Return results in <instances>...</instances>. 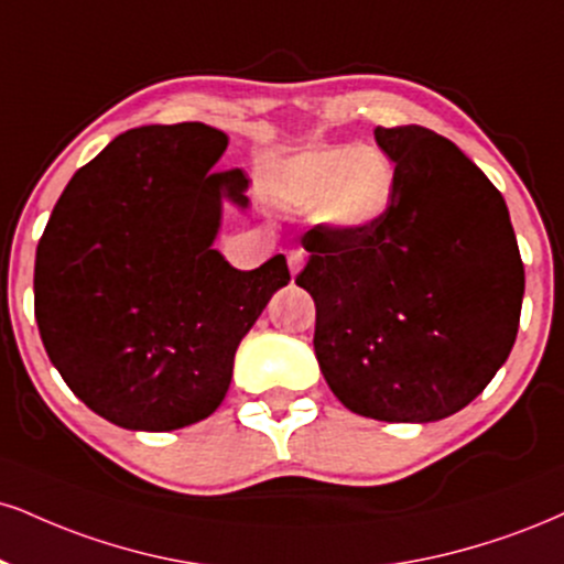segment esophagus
Instances as JSON below:
<instances>
[{"instance_id": "esophagus-1", "label": "esophagus", "mask_w": 564, "mask_h": 564, "mask_svg": "<svg viewBox=\"0 0 564 564\" xmlns=\"http://www.w3.org/2000/svg\"><path fill=\"white\" fill-rule=\"evenodd\" d=\"M286 260H289L291 275H296L302 270V264H304V249H289Z\"/></svg>"}]
</instances>
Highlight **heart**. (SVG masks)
<instances>
[{"label": "heart", "mask_w": 564, "mask_h": 564, "mask_svg": "<svg viewBox=\"0 0 564 564\" xmlns=\"http://www.w3.org/2000/svg\"><path fill=\"white\" fill-rule=\"evenodd\" d=\"M397 167L376 144H325L278 160L268 173V192L291 209H312L323 226L357 234L386 215Z\"/></svg>", "instance_id": "b5f03b06"}]
</instances>
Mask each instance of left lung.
<instances>
[{"mask_svg": "<svg viewBox=\"0 0 564 564\" xmlns=\"http://www.w3.org/2000/svg\"><path fill=\"white\" fill-rule=\"evenodd\" d=\"M397 188L376 226L323 223L296 286L315 300V355L338 402L386 423L467 406L510 357L525 270L505 196L444 135L376 128Z\"/></svg>", "mask_w": 564, "mask_h": 564, "instance_id": "1", "label": "left lung"}]
</instances>
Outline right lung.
Instances as JSON below:
<instances>
[{"label": "right lung", "instance_id": "1", "mask_svg": "<svg viewBox=\"0 0 564 564\" xmlns=\"http://www.w3.org/2000/svg\"><path fill=\"white\" fill-rule=\"evenodd\" d=\"M228 135L205 123L120 133L73 175L33 270V312L70 391L128 431L213 415L239 341L291 281L286 257L236 270L213 249L241 171L209 173Z\"/></svg>", "mask_w": 564, "mask_h": 564}]
</instances>
